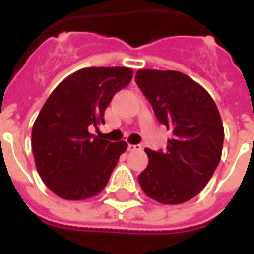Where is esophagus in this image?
<instances>
[{"label":"esophagus","instance_id":"esophagus-1","mask_svg":"<svg viewBox=\"0 0 254 254\" xmlns=\"http://www.w3.org/2000/svg\"><path fill=\"white\" fill-rule=\"evenodd\" d=\"M127 149H129V151H141L143 147L138 145V144H129V145H127Z\"/></svg>","mask_w":254,"mask_h":254}]
</instances>
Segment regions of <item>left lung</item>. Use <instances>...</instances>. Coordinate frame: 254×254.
Masks as SVG:
<instances>
[{
    "mask_svg": "<svg viewBox=\"0 0 254 254\" xmlns=\"http://www.w3.org/2000/svg\"><path fill=\"white\" fill-rule=\"evenodd\" d=\"M136 83L173 132L165 152L145 148L148 166L138 176L140 187L160 204H182L201 191L222 158L218 107L200 84L177 70L140 69Z\"/></svg>",
    "mask_w": 254,
    "mask_h": 254,
    "instance_id": "1",
    "label": "left lung"
}]
</instances>
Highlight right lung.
Returning a JSON list of instances; mask_svg holds the SVG:
<instances>
[{"label": "right lung", "instance_id": "right-lung-1", "mask_svg": "<svg viewBox=\"0 0 254 254\" xmlns=\"http://www.w3.org/2000/svg\"><path fill=\"white\" fill-rule=\"evenodd\" d=\"M132 76L125 66L84 67L47 98L34 122L31 145L36 170L54 194L85 200L103 190L127 144L94 137L88 127L105 124L106 107Z\"/></svg>", "mask_w": 254, "mask_h": 254}]
</instances>
